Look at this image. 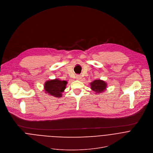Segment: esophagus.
<instances>
[{
	"mask_svg": "<svg viewBox=\"0 0 153 153\" xmlns=\"http://www.w3.org/2000/svg\"><path fill=\"white\" fill-rule=\"evenodd\" d=\"M76 79H77V80H81V79H82V76H81L80 75H77V76H76Z\"/></svg>",
	"mask_w": 153,
	"mask_h": 153,
	"instance_id": "34e87169",
	"label": "esophagus"
}]
</instances>
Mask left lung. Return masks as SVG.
Segmentation results:
<instances>
[{
    "mask_svg": "<svg viewBox=\"0 0 153 153\" xmlns=\"http://www.w3.org/2000/svg\"><path fill=\"white\" fill-rule=\"evenodd\" d=\"M91 88L97 94L103 92L107 88V83L101 80H95L91 83Z\"/></svg>",
    "mask_w": 153,
    "mask_h": 153,
    "instance_id": "1",
    "label": "left lung"
}]
</instances>
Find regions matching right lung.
<instances>
[{
  "mask_svg": "<svg viewBox=\"0 0 153 153\" xmlns=\"http://www.w3.org/2000/svg\"><path fill=\"white\" fill-rule=\"evenodd\" d=\"M67 82L65 80L54 79L48 80L45 82L44 89L46 94L56 98H60L62 96V92L66 88Z\"/></svg>",
  "mask_w": 153,
  "mask_h": 153,
  "instance_id": "right-lung-1",
  "label": "right lung"
}]
</instances>
